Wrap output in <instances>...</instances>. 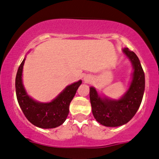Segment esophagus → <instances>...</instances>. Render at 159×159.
Masks as SVG:
<instances>
[{"label":"esophagus","mask_w":159,"mask_h":159,"mask_svg":"<svg viewBox=\"0 0 159 159\" xmlns=\"http://www.w3.org/2000/svg\"><path fill=\"white\" fill-rule=\"evenodd\" d=\"M84 80H85V81H89V80H90V78H89V77H85V78H84Z\"/></svg>","instance_id":"esophagus-1"}]
</instances>
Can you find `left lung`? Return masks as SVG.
<instances>
[{"label":"left lung","mask_w":159,"mask_h":159,"mask_svg":"<svg viewBox=\"0 0 159 159\" xmlns=\"http://www.w3.org/2000/svg\"><path fill=\"white\" fill-rule=\"evenodd\" d=\"M133 64V81L127 93L121 99H102L94 88H90L92 114L99 124L106 127H119L131 120L138 110L144 92V73L138 56L128 48L123 50Z\"/></svg>","instance_id":"1"}]
</instances>
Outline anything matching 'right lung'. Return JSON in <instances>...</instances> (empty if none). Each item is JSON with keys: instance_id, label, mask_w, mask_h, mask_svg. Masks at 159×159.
Segmentation results:
<instances>
[{"instance_id": "right-lung-1", "label": "right lung", "mask_w": 159, "mask_h": 159, "mask_svg": "<svg viewBox=\"0 0 159 159\" xmlns=\"http://www.w3.org/2000/svg\"><path fill=\"white\" fill-rule=\"evenodd\" d=\"M24 62L25 59L18 69L15 78V90L18 102L25 116L31 124L40 128L59 127L65 121L68 115L70 103L81 84V81L67 86L51 102H37L29 98L23 87L21 73Z\"/></svg>"}]
</instances>
